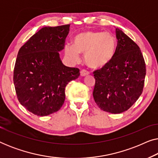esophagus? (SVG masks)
Here are the masks:
<instances>
[{"label":"esophagus","instance_id":"34e87169","mask_svg":"<svg viewBox=\"0 0 158 158\" xmlns=\"http://www.w3.org/2000/svg\"><path fill=\"white\" fill-rule=\"evenodd\" d=\"M89 75V73L88 72L87 70H82L81 71V75L82 77H85V76H87V75Z\"/></svg>","mask_w":158,"mask_h":158}]
</instances>
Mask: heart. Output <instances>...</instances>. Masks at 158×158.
<instances>
[{"mask_svg":"<svg viewBox=\"0 0 158 158\" xmlns=\"http://www.w3.org/2000/svg\"><path fill=\"white\" fill-rule=\"evenodd\" d=\"M116 40L109 32L85 31L73 38V45L65 47L66 55L73 61L77 62L81 54L88 67L101 69L112 61L116 49Z\"/></svg>","mask_w":158,"mask_h":158,"instance_id":"b5f03b06","label":"heart"}]
</instances>
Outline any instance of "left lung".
Here are the masks:
<instances>
[{
  "mask_svg": "<svg viewBox=\"0 0 158 158\" xmlns=\"http://www.w3.org/2000/svg\"><path fill=\"white\" fill-rule=\"evenodd\" d=\"M115 55L107 66L94 72L93 96L101 110L120 114L128 110L143 90L146 66L139 47L122 30L116 29Z\"/></svg>",
  "mask_w": 158,
  "mask_h": 158,
  "instance_id": "obj_1",
  "label": "left lung"
}]
</instances>
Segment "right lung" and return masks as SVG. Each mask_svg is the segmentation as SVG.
Wrapping results in <instances>:
<instances>
[{
	"instance_id": "add662e5",
	"label": "right lung",
	"mask_w": 158,
	"mask_h": 158,
	"mask_svg": "<svg viewBox=\"0 0 158 158\" xmlns=\"http://www.w3.org/2000/svg\"><path fill=\"white\" fill-rule=\"evenodd\" d=\"M70 24L45 27L19 49L14 83L17 98L28 111L44 116L57 112L65 99L66 85L80 70L63 64L59 52L64 49Z\"/></svg>"
}]
</instances>
